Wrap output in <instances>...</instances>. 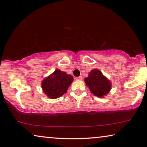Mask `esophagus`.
Wrapping results in <instances>:
<instances>
[{
    "instance_id": "esophagus-1",
    "label": "esophagus",
    "mask_w": 147,
    "mask_h": 147,
    "mask_svg": "<svg viewBox=\"0 0 147 147\" xmlns=\"http://www.w3.org/2000/svg\"><path fill=\"white\" fill-rule=\"evenodd\" d=\"M82 79H83V78H82V76H79V77L76 78V80H82Z\"/></svg>"
}]
</instances>
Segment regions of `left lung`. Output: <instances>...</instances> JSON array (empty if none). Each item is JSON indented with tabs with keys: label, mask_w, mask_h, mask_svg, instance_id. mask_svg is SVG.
<instances>
[{
	"label": "left lung",
	"mask_w": 147,
	"mask_h": 147,
	"mask_svg": "<svg viewBox=\"0 0 147 147\" xmlns=\"http://www.w3.org/2000/svg\"><path fill=\"white\" fill-rule=\"evenodd\" d=\"M85 83L92 93L98 97L102 98L106 96L111 89V84L98 69H93L90 71L89 76L86 78Z\"/></svg>",
	"instance_id": "left-lung-1"
}]
</instances>
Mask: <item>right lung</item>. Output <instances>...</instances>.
<instances>
[{
	"instance_id": "1",
	"label": "right lung",
	"mask_w": 147,
	"mask_h": 147,
	"mask_svg": "<svg viewBox=\"0 0 147 147\" xmlns=\"http://www.w3.org/2000/svg\"><path fill=\"white\" fill-rule=\"evenodd\" d=\"M74 78L71 75L56 69L51 76L43 80L41 84L42 89L48 97L55 99L67 92Z\"/></svg>"
}]
</instances>
